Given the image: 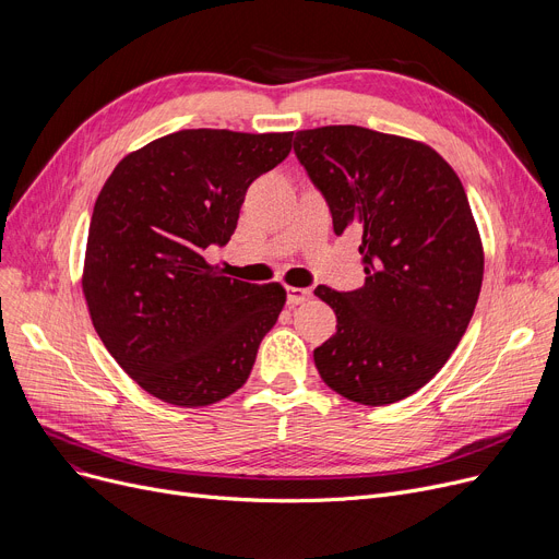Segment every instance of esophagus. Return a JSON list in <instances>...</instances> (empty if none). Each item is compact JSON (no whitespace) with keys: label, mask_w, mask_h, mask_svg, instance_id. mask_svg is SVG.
Here are the masks:
<instances>
[{"label":"esophagus","mask_w":559,"mask_h":559,"mask_svg":"<svg viewBox=\"0 0 559 559\" xmlns=\"http://www.w3.org/2000/svg\"><path fill=\"white\" fill-rule=\"evenodd\" d=\"M312 299L310 287H287V306H299Z\"/></svg>","instance_id":"34e87169"}]
</instances>
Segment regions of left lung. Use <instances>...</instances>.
<instances>
[{
    "label": "left lung",
    "instance_id": "obj_1",
    "mask_svg": "<svg viewBox=\"0 0 559 559\" xmlns=\"http://www.w3.org/2000/svg\"><path fill=\"white\" fill-rule=\"evenodd\" d=\"M295 154L324 194L333 230L360 233L365 285L314 295L337 333L314 348L324 383L388 405L447 365L474 317L485 255L466 192L432 146L365 127L297 131Z\"/></svg>",
    "mask_w": 559,
    "mask_h": 559
}]
</instances>
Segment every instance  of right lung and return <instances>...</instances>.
I'll return each mask as SVG.
<instances>
[{
    "instance_id": "1",
    "label": "right lung",
    "mask_w": 559,
    "mask_h": 559,
    "mask_svg": "<svg viewBox=\"0 0 559 559\" xmlns=\"http://www.w3.org/2000/svg\"><path fill=\"white\" fill-rule=\"evenodd\" d=\"M295 133L186 129L124 156L87 233L83 295L108 354L152 396L203 407L238 392L285 306L278 283L228 278L224 247L249 186Z\"/></svg>"
}]
</instances>
